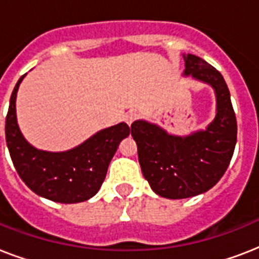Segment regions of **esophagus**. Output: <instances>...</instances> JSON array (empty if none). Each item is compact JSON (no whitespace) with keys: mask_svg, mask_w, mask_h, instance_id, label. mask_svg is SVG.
I'll return each instance as SVG.
<instances>
[{"mask_svg":"<svg viewBox=\"0 0 259 259\" xmlns=\"http://www.w3.org/2000/svg\"><path fill=\"white\" fill-rule=\"evenodd\" d=\"M140 117V114L137 113V111H134V110H132V111H129V113L125 114V121L127 125H132L137 118Z\"/></svg>","mask_w":259,"mask_h":259,"instance_id":"34e87169","label":"esophagus"}]
</instances>
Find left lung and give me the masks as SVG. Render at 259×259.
<instances>
[{"label":"left lung","instance_id":"8db88e82","mask_svg":"<svg viewBox=\"0 0 259 259\" xmlns=\"http://www.w3.org/2000/svg\"><path fill=\"white\" fill-rule=\"evenodd\" d=\"M183 58V76L212 87L217 101L212 121L187 136L168 133L145 119L132 123L142 175L153 192L166 199H187L212 188L229 168L237 144V118L222 74L199 56Z\"/></svg>","mask_w":259,"mask_h":259}]
</instances>
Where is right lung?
Masks as SVG:
<instances>
[{"mask_svg": "<svg viewBox=\"0 0 259 259\" xmlns=\"http://www.w3.org/2000/svg\"><path fill=\"white\" fill-rule=\"evenodd\" d=\"M26 75V74H25ZM22 75L14 87L5 121L6 145L21 180L38 196L71 204L86 201L99 191L111 158L130 134L125 122L102 129L80 145L64 152H48L30 145L18 127L16 98Z\"/></svg>", "mask_w": 259, "mask_h": 259, "instance_id": "obj_1", "label": "right lung"}]
</instances>
